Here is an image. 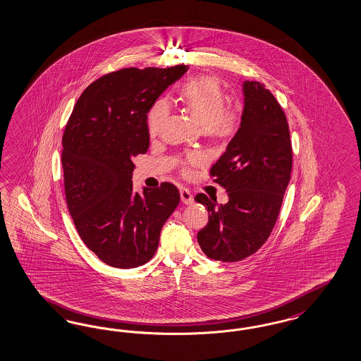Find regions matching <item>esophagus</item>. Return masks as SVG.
<instances>
[{"mask_svg":"<svg viewBox=\"0 0 361 361\" xmlns=\"http://www.w3.org/2000/svg\"><path fill=\"white\" fill-rule=\"evenodd\" d=\"M180 196H181V202H184V204H187V205L193 204V196H192L190 190L187 189V188H181L180 189Z\"/></svg>","mask_w":361,"mask_h":361,"instance_id":"34e87169","label":"esophagus"}]
</instances>
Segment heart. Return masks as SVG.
<instances>
[{
    "label": "heart",
    "mask_w": 361,
    "mask_h": 361,
    "mask_svg": "<svg viewBox=\"0 0 361 361\" xmlns=\"http://www.w3.org/2000/svg\"><path fill=\"white\" fill-rule=\"evenodd\" d=\"M180 99L212 138L228 141L242 126V107L238 104H226V92L219 79L214 76H197L188 80L180 92ZM168 114V103L162 99L150 107L146 125L152 137L161 131ZM204 162L205 156L200 152H188L180 161V166L184 173H188L190 168L200 166Z\"/></svg>",
    "instance_id": "b5f03b06"
}]
</instances>
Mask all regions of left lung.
I'll return each mask as SVG.
<instances>
[{
    "mask_svg": "<svg viewBox=\"0 0 361 361\" xmlns=\"http://www.w3.org/2000/svg\"><path fill=\"white\" fill-rule=\"evenodd\" d=\"M293 166L285 111L259 82H245L242 126L211 169L224 188L227 204L199 193L209 219L197 232L202 252L211 259L239 262L266 243L281 211Z\"/></svg>",
    "mask_w": 361,
    "mask_h": 361,
    "instance_id": "obj_1",
    "label": "left lung"
}]
</instances>
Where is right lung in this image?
Masks as SVG:
<instances>
[{
    "label": "right lung",
    "mask_w": 361,
    "mask_h": 361,
    "mask_svg": "<svg viewBox=\"0 0 361 361\" xmlns=\"http://www.w3.org/2000/svg\"><path fill=\"white\" fill-rule=\"evenodd\" d=\"M188 71L122 68L82 92L63 133L64 193L76 231L106 264L142 266L154 257L161 228L180 202L172 183L133 192L131 159L149 149L147 111Z\"/></svg>",
    "instance_id": "1"
}]
</instances>
